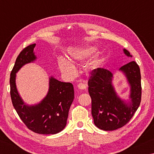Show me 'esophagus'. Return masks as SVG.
<instances>
[{
  "label": "esophagus",
  "mask_w": 154,
  "mask_h": 154,
  "mask_svg": "<svg viewBox=\"0 0 154 154\" xmlns=\"http://www.w3.org/2000/svg\"><path fill=\"white\" fill-rule=\"evenodd\" d=\"M77 88H78V89H79L81 90H83L86 89V86H85V85L83 84V83H79V84L77 85Z\"/></svg>",
  "instance_id": "34e87169"
}]
</instances>
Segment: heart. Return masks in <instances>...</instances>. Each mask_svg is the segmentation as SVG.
<instances>
[{"label":"heart","mask_w":154,"mask_h":154,"mask_svg":"<svg viewBox=\"0 0 154 154\" xmlns=\"http://www.w3.org/2000/svg\"><path fill=\"white\" fill-rule=\"evenodd\" d=\"M95 51L96 49L93 48L78 49L72 52L71 54V59L76 60H83L92 55ZM58 66L62 74L67 77L74 76L75 72V68L71 62L66 60L63 58L59 59Z\"/></svg>","instance_id":"b5f03b06"}]
</instances>
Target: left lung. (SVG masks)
<instances>
[{
    "mask_svg": "<svg viewBox=\"0 0 154 154\" xmlns=\"http://www.w3.org/2000/svg\"><path fill=\"white\" fill-rule=\"evenodd\" d=\"M126 56L132 57L127 49ZM130 86V101L126 103L119 97L112 85L113 74L108 70L98 68L93 70L88 80V92L92 99L94 123L98 128L111 131L125 126L139 108L141 100V82L139 65L132 61L122 66Z\"/></svg>",
    "mask_w": 154,
    "mask_h": 154,
    "instance_id": "obj_1",
    "label": "left lung"
}]
</instances>
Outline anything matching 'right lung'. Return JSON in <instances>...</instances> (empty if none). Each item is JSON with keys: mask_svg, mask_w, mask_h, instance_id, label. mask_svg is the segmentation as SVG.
<instances>
[{"mask_svg": "<svg viewBox=\"0 0 154 154\" xmlns=\"http://www.w3.org/2000/svg\"><path fill=\"white\" fill-rule=\"evenodd\" d=\"M36 44L27 46L20 52L10 75V94L15 111L29 130L41 134H54L62 131L66 125L69 111L74 99L71 83L62 82L49 78L48 94L38 104L26 105L18 94L15 84L16 72L26 64L35 61Z\"/></svg>", "mask_w": 154, "mask_h": 154, "instance_id": "1", "label": "right lung"}]
</instances>
